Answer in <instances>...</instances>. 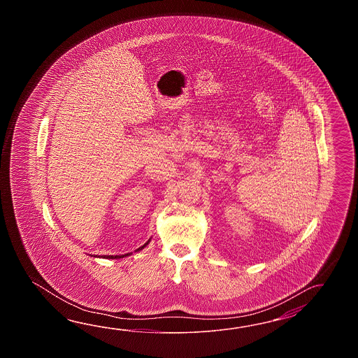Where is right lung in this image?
I'll list each match as a JSON object with an SVG mask.
<instances>
[{
    "instance_id": "1",
    "label": "right lung",
    "mask_w": 358,
    "mask_h": 358,
    "mask_svg": "<svg viewBox=\"0 0 358 358\" xmlns=\"http://www.w3.org/2000/svg\"><path fill=\"white\" fill-rule=\"evenodd\" d=\"M150 242H151V239H148V241H147V242H145V243L143 244L142 247H139V248H138V250H136V251L134 252L142 251V250L145 248V245L150 243ZM130 255H131V253H127V255H120V256H117V255H116V256H101V257H102V259H122V257H127V256H130ZM90 256H93V255H90ZM93 257H99V256L96 255V256H93Z\"/></svg>"
}]
</instances>
